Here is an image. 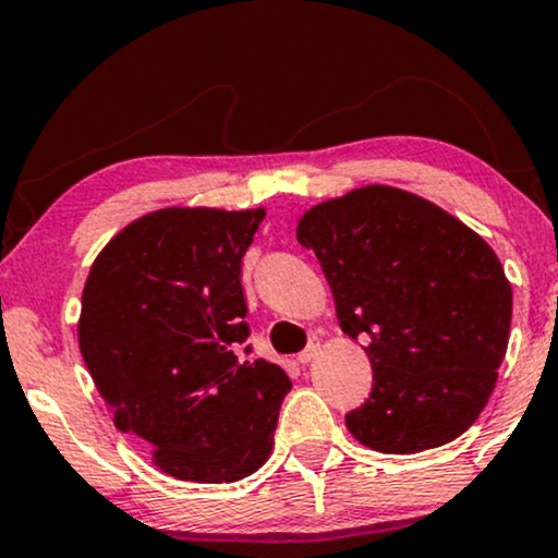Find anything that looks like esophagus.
<instances>
[{"label": "esophagus", "instance_id": "1", "mask_svg": "<svg viewBox=\"0 0 558 558\" xmlns=\"http://www.w3.org/2000/svg\"><path fill=\"white\" fill-rule=\"evenodd\" d=\"M317 354H319V341H312V343L306 345V349L299 354V362H301V364H310L312 360H315Z\"/></svg>", "mask_w": 558, "mask_h": 558}]
</instances>
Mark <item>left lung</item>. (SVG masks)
Wrapping results in <instances>:
<instances>
[{
	"label": "left lung",
	"mask_w": 558,
	"mask_h": 558,
	"mask_svg": "<svg viewBox=\"0 0 558 558\" xmlns=\"http://www.w3.org/2000/svg\"><path fill=\"white\" fill-rule=\"evenodd\" d=\"M296 239L317 254L338 325L364 336L373 390L345 427L380 453H417L459 438L498 380L511 283L483 235L438 204L369 183L301 215Z\"/></svg>",
	"instance_id": "obj_1"
}]
</instances>
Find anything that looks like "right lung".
<instances>
[{"label":"right lung","mask_w":558,"mask_h":558,"mask_svg":"<svg viewBox=\"0 0 558 558\" xmlns=\"http://www.w3.org/2000/svg\"><path fill=\"white\" fill-rule=\"evenodd\" d=\"M267 209L165 207L96 254L78 345L114 427L189 483H235L270 459L286 369L241 362V259Z\"/></svg>","instance_id":"add662e5"}]
</instances>
